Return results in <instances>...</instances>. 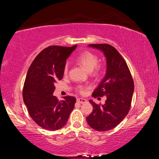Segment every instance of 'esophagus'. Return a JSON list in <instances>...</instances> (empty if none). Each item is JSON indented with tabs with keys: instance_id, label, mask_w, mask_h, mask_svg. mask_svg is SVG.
<instances>
[{
	"instance_id": "1",
	"label": "esophagus",
	"mask_w": 159,
	"mask_h": 159,
	"mask_svg": "<svg viewBox=\"0 0 159 159\" xmlns=\"http://www.w3.org/2000/svg\"><path fill=\"white\" fill-rule=\"evenodd\" d=\"M77 102H80V103L81 104H83V103H85V102H87V99L80 98H77Z\"/></svg>"
}]
</instances>
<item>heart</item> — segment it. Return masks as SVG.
<instances>
[{"mask_svg": "<svg viewBox=\"0 0 159 159\" xmlns=\"http://www.w3.org/2000/svg\"><path fill=\"white\" fill-rule=\"evenodd\" d=\"M77 62L80 64L88 71H92L94 74H98L101 70V66L98 65V57L95 54L85 51L76 57ZM68 72V64H66L64 68V74H66ZM88 85H79L77 91L81 94H84L86 89L89 88Z\"/></svg>", "mask_w": 159, "mask_h": 159, "instance_id": "b5f03b06", "label": "heart"}]
</instances>
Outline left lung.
<instances>
[{"label":"left lung","instance_id":"obj_1","mask_svg":"<svg viewBox=\"0 0 159 159\" xmlns=\"http://www.w3.org/2000/svg\"><path fill=\"white\" fill-rule=\"evenodd\" d=\"M89 46L101 50L107 57V74L93 93L94 98L105 95L107 100L104 105L90 100L93 110L86 120L97 131H107L116 127L130 111L134 81L127 63L114 47L106 43Z\"/></svg>","mask_w":159,"mask_h":159}]
</instances>
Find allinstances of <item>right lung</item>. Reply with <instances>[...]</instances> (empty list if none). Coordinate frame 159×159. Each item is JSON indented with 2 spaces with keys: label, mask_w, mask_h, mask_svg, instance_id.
<instances>
[{
  "label": "right lung",
  "mask_w": 159,
  "mask_h": 159,
  "mask_svg": "<svg viewBox=\"0 0 159 159\" xmlns=\"http://www.w3.org/2000/svg\"><path fill=\"white\" fill-rule=\"evenodd\" d=\"M76 46L45 48L34 59L26 74L22 90L24 102L34 121L47 130L62 128L74 109L76 98L66 96L59 101L53 93L55 82L63 78L67 57Z\"/></svg>",
  "instance_id": "right-lung-1"
}]
</instances>
